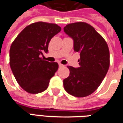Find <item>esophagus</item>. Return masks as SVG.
Instances as JSON below:
<instances>
[{
    "mask_svg": "<svg viewBox=\"0 0 123 123\" xmlns=\"http://www.w3.org/2000/svg\"><path fill=\"white\" fill-rule=\"evenodd\" d=\"M58 65H59V67H62L63 65H62L61 63H60V62H59V63H58Z\"/></svg>",
    "mask_w": 123,
    "mask_h": 123,
    "instance_id": "esophagus-1",
    "label": "esophagus"
}]
</instances>
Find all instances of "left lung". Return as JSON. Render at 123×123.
I'll return each mask as SVG.
<instances>
[{
	"instance_id": "left-lung-1",
	"label": "left lung",
	"mask_w": 123,
	"mask_h": 123,
	"mask_svg": "<svg viewBox=\"0 0 123 123\" xmlns=\"http://www.w3.org/2000/svg\"><path fill=\"white\" fill-rule=\"evenodd\" d=\"M64 31L73 39L74 51L80 55L79 67H67L70 74L63 80L65 90L77 97L90 95L99 86L109 69L108 44L94 28L85 22L67 24Z\"/></svg>"
}]
</instances>
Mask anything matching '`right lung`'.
<instances>
[{"instance_id":"add662e5","label":"right lung","mask_w":123,"mask_h":123,"mask_svg":"<svg viewBox=\"0 0 123 123\" xmlns=\"http://www.w3.org/2000/svg\"><path fill=\"white\" fill-rule=\"evenodd\" d=\"M61 31L56 24L39 22L25 28L12 43L9 51L11 71L20 86L31 94L48 87L50 79L58 68L57 62L40 58L48 52L51 39Z\"/></svg>"}]
</instances>
